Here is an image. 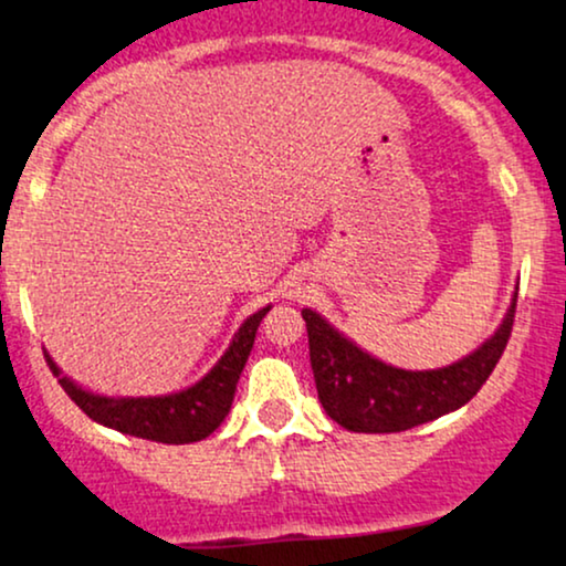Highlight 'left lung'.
<instances>
[{"label":"left lung","instance_id":"8db88e82","mask_svg":"<svg viewBox=\"0 0 566 566\" xmlns=\"http://www.w3.org/2000/svg\"><path fill=\"white\" fill-rule=\"evenodd\" d=\"M513 314L516 297L497 333L484 346L450 367L412 373L382 365L337 333L316 311L303 308L311 369L324 412L348 431L396 433L463 407L479 394L509 346Z\"/></svg>","mask_w":566,"mask_h":566}]
</instances>
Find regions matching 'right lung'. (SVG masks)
I'll use <instances>...</instances> for the list:
<instances>
[{
	"label": "right lung",
	"mask_w": 566,
	"mask_h": 566,
	"mask_svg": "<svg viewBox=\"0 0 566 566\" xmlns=\"http://www.w3.org/2000/svg\"><path fill=\"white\" fill-rule=\"evenodd\" d=\"M271 305L252 314L239 333L233 335L229 350L220 356V361L199 382L178 394L167 396H138V399H108L84 391L74 380L63 378L61 369L50 354H44L50 369L63 386V391L71 396L76 407L95 423L114 428V431L129 433L138 439L161 441V444H191L210 437L216 428L223 423L229 415L233 394H237L239 375L247 365L255 333L261 327L263 316L269 314Z\"/></svg>",
	"instance_id": "1"
}]
</instances>
